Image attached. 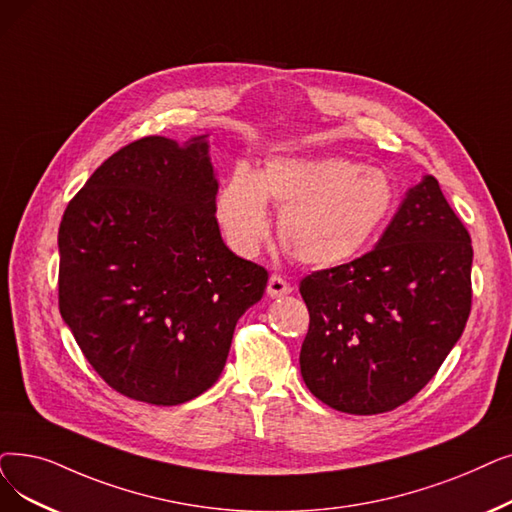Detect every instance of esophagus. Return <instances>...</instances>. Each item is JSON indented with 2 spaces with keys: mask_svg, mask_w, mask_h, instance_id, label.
<instances>
[{
  "mask_svg": "<svg viewBox=\"0 0 512 512\" xmlns=\"http://www.w3.org/2000/svg\"><path fill=\"white\" fill-rule=\"evenodd\" d=\"M291 291H293V286L288 284L282 276H278V274L270 276V280H268V295L270 297H284Z\"/></svg>",
  "mask_w": 512,
  "mask_h": 512,
  "instance_id": "34e87169",
  "label": "esophagus"
}]
</instances>
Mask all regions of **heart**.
I'll return each mask as SVG.
<instances>
[{
    "instance_id": "1",
    "label": "heart",
    "mask_w": 512,
    "mask_h": 512,
    "mask_svg": "<svg viewBox=\"0 0 512 512\" xmlns=\"http://www.w3.org/2000/svg\"><path fill=\"white\" fill-rule=\"evenodd\" d=\"M395 186L379 169L345 157H278L257 173L236 165L215 203L217 224L240 255H255L270 234L272 201L282 247L311 268L360 257L385 230Z\"/></svg>"
}]
</instances>
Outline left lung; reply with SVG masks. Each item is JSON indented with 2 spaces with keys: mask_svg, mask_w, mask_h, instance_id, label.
<instances>
[{
  "mask_svg": "<svg viewBox=\"0 0 512 512\" xmlns=\"http://www.w3.org/2000/svg\"><path fill=\"white\" fill-rule=\"evenodd\" d=\"M473 247L439 182L406 192L376 247L301 280V376L320 402L381 414L425 387L471 314Z\"/></svg>",
  "mask_w": 512,
  "mask_h": 512,
  "instance_id": "1",
  "label": "left lung"
}]
</instances>
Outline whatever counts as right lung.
I'll list each match as a JSON object with an SVG mask.
<instances>
[{"mask_svg":"<svg viewBox=\"0 0 512 512\" xmlns=\"http://www.w3.org/2000/svg\"><path fill=\"white\" fill-rule=\"evenodd\" d=\"M215 196L207 136H148L108 157L62 215V320L125 397L177 406L205 393L263 297L268 270L226 247Z\"/></svg>","mask_w":512,"mask_h":512,"instance_id":"right-lung-1","label":"right lung"}]
</instances>
